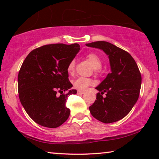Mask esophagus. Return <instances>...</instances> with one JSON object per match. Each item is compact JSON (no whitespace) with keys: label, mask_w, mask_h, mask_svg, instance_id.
Returning a JSON list of instances; mask_svg holds the SVG:
<instances>
[{"label":"esophagus","mask_w":159,"mask_h":159,"mask_svg":"<svg viewBox=\"0 0 159 159\" xmlns=\"http://www.w3.org/2000/svg\"><path fill=\"white\" fill-rule=\"evenodd\" d=\"M84 93H85L84 91H80V90H79V91H78V94H84Z\"/></svg>","instance_id":"1"}]
</instances>
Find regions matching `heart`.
<instances>
[{"mask_svg": "<svg viewBox=\"0 0 159 159\" xmlns=\"http://www.w3.org/2000/svg\"><path fill=\"white\" fill-rule=\"evenodd\" d=\"M87 60L91 63L93 68L95 69H100L102 66V60L100 58L98 54L96 53H89L86 56ZM75 62L74 60L70 61L69 63L67 66V70L68 73L70 74H73L75 72ZM73 84L75 88H76L79 90H85L88 86H91L93 84V80L89 79H86V78L80 77L78 78L75 80L73 81Z\"/></svg>", "mask_w": 159, "mask_h": 159, "instance_id": "obj_1", "label": "heart"}]
</instances>
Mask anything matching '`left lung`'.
<instances>
[{
  "instance_id": "obj_1",
  "label": "left lung",
  "mask_w": 159,
  "mask_h": 159,
  "mask_svg": "<svg viewBox=\"0 0 159 159\" xmlns=\"http://www.w3.org/2000/svg\"><path fill=\"white\" fill-rule=\"evenodd\" d=\"M86 46L103 50L108 56L111 72L96 89V100L89 107L91 115L100 121H118L129 113L138 100L141 75L133 57L121 48L106 41L86 43ZM106 93L105 97L102 94Z\"/></svg>"
}]
</instances>
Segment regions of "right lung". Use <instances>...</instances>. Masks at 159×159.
Returning <instances> with one entry per match:
<instances>
[{
    "instance_id": "add662e5",
    "label": "right lung",
    "mask_w": 159,
    "mask_h": 159,
    "mask_svg": "<svg viewBox=\"0 0 159 159\" xmlns=\"http://www.w3.org/2000/svg\"><path fill=\"white\" fill-rule=\"evenodd\" d=\"M79 51L78 43L45 45L33 50L23 61L18 75L19 98L38 124L57 128L69 117L66 101L77 91L70 89L67 66Z\"/></svg>"
}]
</instances>
